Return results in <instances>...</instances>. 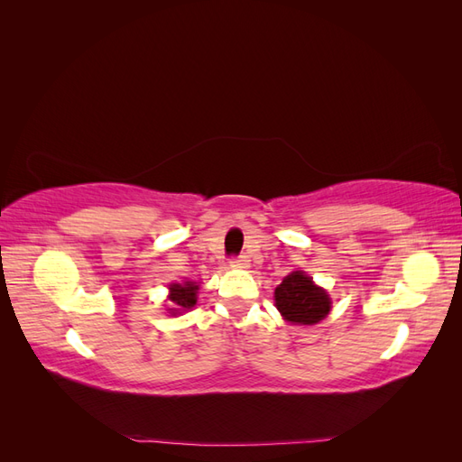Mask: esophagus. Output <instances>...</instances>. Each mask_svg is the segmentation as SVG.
<instances>
[{
    "label": "esophagus",
    "mask_w": 462,
    "mask_h": 462,
    "mask_svg": "<svg viewBox=\"0 0 462 462\" xmlns=\"http://www.w3.org/2000/svg\"><path fill=\"white\" fill-rule=\"evenodd\" d=\"M248 256L246 254H239V256H231V265L233 268H241V270H245V268H248Z\"/></svg>",
    "instance_id": "obj_1"
}]
</instances>
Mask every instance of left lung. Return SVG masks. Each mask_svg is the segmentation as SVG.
<instances>
[{"label": "left lung", "mask_w": 462, "mask_h": 462, "mask_svg": "<svg viewBox=\"0 0 462 462\" xmlns=\"http://www.w3.org/2000/svg\"><path fill=\"white\" fill-rule=\"evenodd\" d=\"M275 306L287 321L302 326L318 324L329 314L331 300L304 272H292L275 289Z\"/></svg>", "instance_id": "obj_1"}]
</instances>
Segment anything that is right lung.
<instances>
[{
  "label": "right lung",
  "mask_w": 462,
  "mask_h": 462,
  "mask_svg": "<svg viewBox=\"0 0 462 462\" xmlns=\"http://www.w3.org/2000/svg\"><path fill=\"white\" fill-rule=\"evenodd\" d=\"M170 291H171V295H170V300L173 302V306H177V309H171V310H187V309H190V306H194L197 304V291H199V285H194V283H185V285H180V283H175V285H171L170 287Z\"/></svg>",
  "instance_id": "right-lung-1"
}]
</instances>
